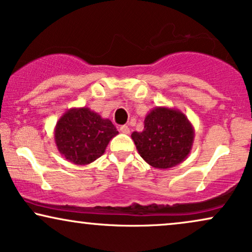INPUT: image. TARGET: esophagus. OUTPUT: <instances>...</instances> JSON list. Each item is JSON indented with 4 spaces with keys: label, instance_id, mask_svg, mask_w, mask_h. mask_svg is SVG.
Returning a JSON list of instances; mask_svg holds the SVG:
<instances>
[{
    "label": "esophagus",
    "instance_id": "obj_1",
    "mask_svg": "<svg viewBox=\"0 0 252 252\" xmlns=\"http://www.w3.org/2000/svg\"><path fill=\"white\" fill-rule=\"evenodd\" d=\"M120 132L124 133V134H128V133H129V127L126 126V125L121 126L120 127Z\"/></svg>",
    "mask_w": 252,
    "mask_h": 252
}]
</instances>
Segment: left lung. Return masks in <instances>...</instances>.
<instances>
[{
	"label": "left lung",
	"instance_id": "1",
	"mask_svg": "<svg viewBox=\"0 0 252 252\" xmlns=\"http://www.w3.org/2000/svg\"><path fill=\"white\" fill-rule=\"evenodd\" d=\"M138 153L158 169L172 168L190 153L195 131L185 113L178 108L158 106L145 118L142 132H133Z\"/></svg>",
	"mask_w": 252,
	"mask_h": 252
}]
</instances>
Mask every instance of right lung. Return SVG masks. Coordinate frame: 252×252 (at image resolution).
<instances>
[{"instance_id":"right-lung-1","label":"right lung","mask_w":252,"mask_h":252,"mask_svg":"<svg viewBox=\"0 0 252 252\" xmlns=\"http://www.w3.org/2000/svg\"><path fill=\"white\" fill-rule=\"evenodd\" d=\"M118 133L110 119H104L89 107H73L57 121L54 136L57 150L65 159L84 166L100 158Z\"/></svg>"}]
</instances>
